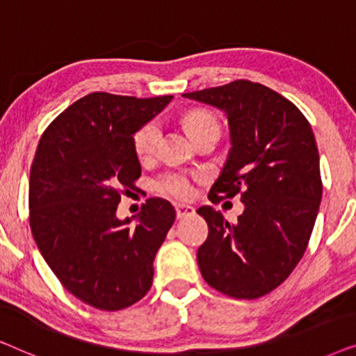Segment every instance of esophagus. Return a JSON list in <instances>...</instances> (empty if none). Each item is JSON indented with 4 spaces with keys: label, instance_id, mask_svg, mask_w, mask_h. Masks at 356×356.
Masks as SVG:
<instances>
[{
    "label": "esophagus",
    "instance_id": "obj_1",
    "mask_svg": "<svg viewBox=\"0 0 356 356\" xmlns=\"http://www.w3.org/2000/svg\"><path fill=\"white\" fill-rule=\"evenodd\" d=\"M177 217L178 218H184V217H189L194 213V207L193 206H186V204H178L177 207Z\"/></svg>",
    "mask_w": 356,
    "mask_h": 356
}]
</instances>
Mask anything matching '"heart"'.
<instances>
[{
  "label": "heart",
  "mask_w": 356,
  "mask_h": 356,
  "mask_svg": "<svg viewBox=\"0 0 356 356\" xmlns=\"http://www.w3.org/2000/svg\"><path fill=\"white\" fill-rule=\"evenodd\" d=\"M184 124L193 136L206 133L209 129H218L217 120L206 111H191L184 118ZM162 138V128L157 120H150L140 128L136 129L133 134V149L140 160H149L154 157L157 145ZM155 189L165 196L175 199H188L194 193V178L193 175L184 172H167L155 179Z\"/></svg>",
  "instance_id": "b5f03b06"
}]
</instances>
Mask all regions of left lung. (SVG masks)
<instances>
[{
  "label": "left lung",
  "mask_w": 356,
  "mask_h": 356,
  "mask_svg": "<svg viewBox=\"0 0 356 356\" xmlns=\"http://www.w3.org/2000/svg\"><path fill=\"white\" fill-rule=\"evenodd\" d=\"M225 111L232 149L209 193L212 202L241 194L245 211L230 223L211 206L197 264L212 289L254 300L291 274L308 246L323 181L319 152L305 115L269 87L251 81L183 94Z\"/></svg>",
  "instance_id": "8db88e82"
}]
</instances>
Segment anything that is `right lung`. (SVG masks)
I'll return each mask as SVG.
<instances>
[{"label": "right lung", "mask_w": 356, "mask_h": 356, "mask_svg": "<svg viewBox=\"0 0 356 356\" xmlns=\"http://www.w3.org/2000/svg\"><path fill=\"white\" fill-rule=\"evenodd\" d=\"M172 99L92 92L58 115L38 140L29 179L33 240L63 286L97 309L128 308L152 286L154 259L175 209L150 197L124 220L116 209L140 177L133 134ZM134 218L138 223L129 227Z\"/></svg>", "instance_id": "1"}]
</instances>
